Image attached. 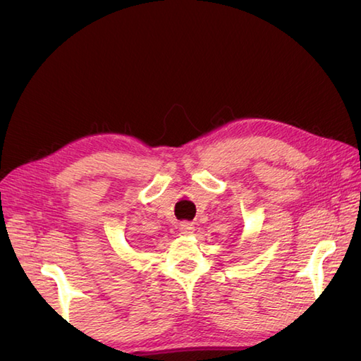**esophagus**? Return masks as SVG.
<instances>
[{
  "label": "esophagus",
  "mask_w": 361,
  "mask_h": 361,
  "mask_svg": "<svg viewBox=\"0 0 361 361\" xmlns=\"http://www.w3.org/2000/svg\"><path fill=\"white\" fill-rule=\"evenodd\" d=\"M180 231H181V234H186V235H190L194 233V225L192 224H181L180 225Z\"/></svg>",
  "instance_id": "obj_1"
}]
</instances>
